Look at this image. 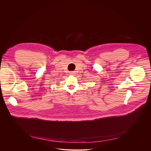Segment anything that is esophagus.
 Masks as SVG:
<instances>
[{
  "instance_id": "1",
  "label": "esophagus",
  "mask_w": 151,
  "mask_h": 151,
  "mask_svg": "<svg viewBox=\"0 0 151 151\" xmlns=\"http://www.w3.org/2000/svg\"><path fill=\"white\" fill-rule=\"evenodd\" d=\"M69 74H71V75H73V74H75V71H70Z\"/></svg>"
}]
</instances>
